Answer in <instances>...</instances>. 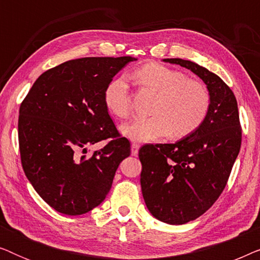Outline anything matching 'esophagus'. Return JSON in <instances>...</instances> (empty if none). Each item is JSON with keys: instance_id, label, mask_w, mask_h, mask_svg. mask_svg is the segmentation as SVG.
I'll return each instance as SVG.
<instances>
[{"instance_id": "34e87169", "label": "esophagus", "mask_w": 260, "mask_h": 260, "mask_svg": "<svg viewBox=\"0 0 260 260\" xmlns=\"http://www.w3.org/2000/svg\"><path fill=\"white\" fill-rule=\"evenodd\" d=\"M138 149H140V145H138V144H136V143L131 144V155H133V156H137V154H138Z\"/></svg>"}]
</instances>
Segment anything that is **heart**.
I'll use <instances>...</instances> for the list:
<instances>
[{
	"label": "heart",
	"instance_id": "b5f03b06",
	"mask_svg": "<svg viewBox=\"0 0 260 260\" xmlns=\"http://www.w3.org/2000/svg\"><path fill=\"white\" fill-rule=\"evenodd\" d=\"M144 87L158 94L149 118H135L120 126V133L135 142H152L172 133L181 138L193 134L205 122L211 95L200 81L188 79L177 70L159 63H147L135 72ZM104 104L117 118H125L131 108L127 78L118 76L106 85Z\"/></svg>",
	"mask_w": 260,
	"mask_h": 260
}]
</instances>
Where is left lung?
<instances>
[{
  "instance_id": "left-lung-1",
  "label": "left lung",
  "mask_w": 260,
  "mask_h": 260,
  "mask_svg": "<svg viewBox=\"0 0 260 260\" xmlns=\"http://www.w3.org/2000/svg\"><path fill=\"white\" fill-rule=\"evenodd\" d=\"M200 78L211 95L205 122L175 143L140 149L141 187L152 216L183 225L204 214L222 193L241 144L236 95L221 78L197 62L163 59Z\"/></svg>"
}]
</instances>
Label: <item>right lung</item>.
<instances>
[{"label": "right lung", "mask_w": 260, "mask_h": 260, "mask_svg": "<svg viewBox=\"0 0 260 260\" xmlns=\"http://www.w3.org/2000/svg\"><path fill=\"white\" fill-rule=\"evenodd\" d=\"M133 56L81 58L46 71L20 106L21 162L31 186L55 211L80 215L102 204L130 155L104 104V90ZM110 142L92 157L87 145Z\"/></svg>", "instance_id": "right-lung-1"}]
</instances>
